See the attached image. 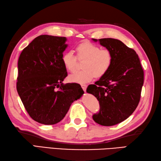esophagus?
<instances>
[{
  "label": "esophagus",
  "mask_w": 161,
  "mask_h": 161,
  "mask_svg": "<svg viewBox=\"0 0 161 161\" xmlns=\"http://www.w3.org/2000/svg\"><path fill=\"white\" fill-rule=\"evenodd\" d=\"M81 88H82V89H83L84 91H86V88H87V85H86V84H81Z\"/></svg>",
  "instance_id": "1"
}]
</instances>
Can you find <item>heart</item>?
<instances>
[{"mask_svg":"<svg viewBox=\"0 0 161 161\" xmlns=\"http://www.w3.org/2000/svg\"><path fill=\"white\" fill-rule=\"evenodd\" d=\"M77 57L73 50L64 53L61 57L66 69L73 72L76 68L77 57L86 59L83 64L84 70L76 71L69 76L72 82L85 84L91 81L95 77H101L107 73L113 63V55L110 50L101 49L98 46L90 42H84L77 47Z\"/></svg>","mask_w":161,"mask_h":161,"instance_id":"b5f03b06","label":"heart"}]
</instances>
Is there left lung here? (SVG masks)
<instances>
[{
  "label": "left lung",
  "mask_w": 161,
  "mask_h": 161,
  "mask_svg": "<svg viewBox=\"0 0 161 161\" xmlns=\"http://www.w3.org/2000/svg\"><path fill=\"white\" fill-rule=\"evenodd\" d=\"M110 50L113 63L110 69L86 92L100 102L98 114L93 115L95 122L113 126L128 118L138 107L144 83V71L136 51L121 41L105 38L93 39Z\"/></svg>",
  "instance_id": "1"
}]
</instances>
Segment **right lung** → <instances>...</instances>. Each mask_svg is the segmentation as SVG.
<instances>
[{
  "label": "right lung",
  "mask_w": 161,
  "mask_h": 161,
  "mask_svg": "<svg viewBox=\"0 0 161 161\" xmlns=\"http://www.w3.org/2000/svg\"><path fill=\"white\" fill-rule=\"evenodd\" d=\"M66 41L64 36L40 35L19 58L17 92L29 115L41 124L60 122L84 93L80 84L62 83L68 75L61 60Z\"/></svg>",
  "instance_id": "1"
}]
</instances>
